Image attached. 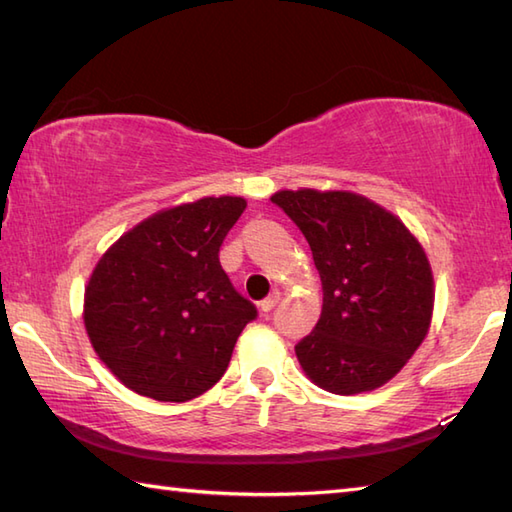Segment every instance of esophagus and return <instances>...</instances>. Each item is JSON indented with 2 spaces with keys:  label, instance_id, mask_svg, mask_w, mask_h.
<instances>
[{
  "label": "esophagus",
  "instance_id": "1",
  "mask_svg": "<svg viewBox=\"0 0 512 512\" xmlns=\"http://www.w3.org/2000/svg\"><path fill=\"white\" fill-rule=\"evenodd\" d=\"M279 299H282V295H279L277 290H275V293H270L266 299H262V302H259V310H262V313H270V310L277 306Z\"/></svg>",
  "mask_w": 512,
  "mask_h": 512
}]
</instances>
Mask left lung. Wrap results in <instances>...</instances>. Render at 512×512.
Returning a JSON list of instances; mask_svg holds the SVG:
<instances>
[{"instance_id":"1","label":"left lung","mask_w":512,"mask_h":512,"mask_svg":"<svg viewBox=\"0 0 512 512\" xmlns=\"http://www.w3.org/2000/svg\"><path fill=\"white\" fill-rule=\"evenodd\" d=\"M270 202L302 230L322 279V315L295 346L304 373L335 395L384 386L433 317L422 244L393 213L348 190H279Z\"/></svg>"}]
</instances>
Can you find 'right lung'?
Segmentation results:
<instances>
[{"instance_id": "1", "label": "right lung", "mask_w": 512, "mask_h": 512, "mask_svg": "<svg viewBox=\"0 0 512 512\" xmlns=\"http://www.w3.org/2000/svg\"><path fill=\"white\" fill-rule=\"evenodd\" d=\"M246 199L204 197L130 228L99 259L84 326L99 359L139 395L188 402L226 373L239 333L257 317L219 264Z\"/></svg>"}]
</instances>
